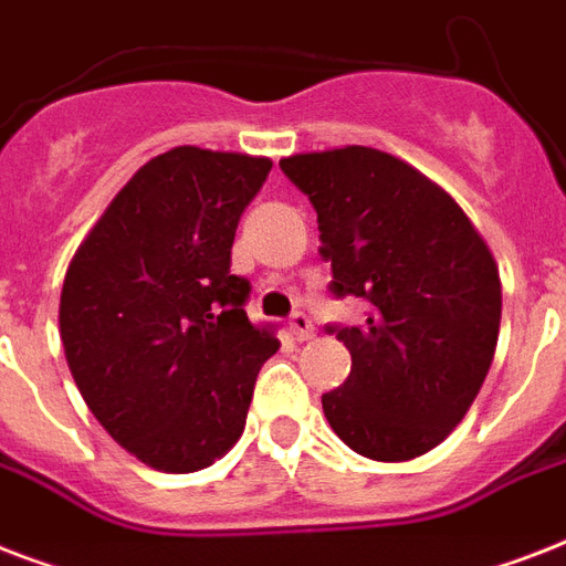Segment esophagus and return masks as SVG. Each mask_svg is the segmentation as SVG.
Masks as SVG:
<instances>
[{"instance_id": "obj_1", "label": "esophagus", "mask_w": 566, "mask_h": 566, "mask_svg": "<svg viewBox=\"0 0 566 566\" xmlns=\"http://www.w3.org/2000/svg\"><path fill=\"white\" fill-rule=\"evenodd\" d=\"M291 335H293V340H311V337H314V323H311L308 314H302V311H296V314H293Z\"/></svg>"}]
</instances>
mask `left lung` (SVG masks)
Returning a JSON list of instances; mask_svg holds the SVG:
<instances>
[{
    "instance_id": "obj_1",
    "label": "left lung",
    "mask_w": 566,
    "mask_h": 566,
    "mask_svg": "<svg viewBox=\"0 0 566 566\" xmlns=\"http://www.w3.org/2000/svg\"><path fill=\"white\" fill-rule=\"evenodd\" d=\"M308 196L328 291L370 302L361 326H335L353 370L323 394L346 447L373 461L426 455L464 420L491 370L500 270L447 190L370 146L279 161Z\"/></svg>"
}]
</instances>
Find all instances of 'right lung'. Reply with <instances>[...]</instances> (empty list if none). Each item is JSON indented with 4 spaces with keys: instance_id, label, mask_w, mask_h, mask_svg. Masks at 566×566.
Returning <instances> with one entry per match:
<instances>
[{
    "instance_id": "add662e5",
    "label": "right lung",
    "mask_w": 566,
    "mask_h": 566,
    "mask_svg": "<svg viewBox=\"0 0 566 566\" xmlns=\"http://www.w3.org/2000/svg\"><path fill=\"white\" fill-rule=\"evenodd\" d=\"M273 161L176 146L128 179L75 252L61 340L102 429L144 464L193 473L247 426L273 326L249 323L231 275L240 213Z\"/></svg>"
}]
</instances>
